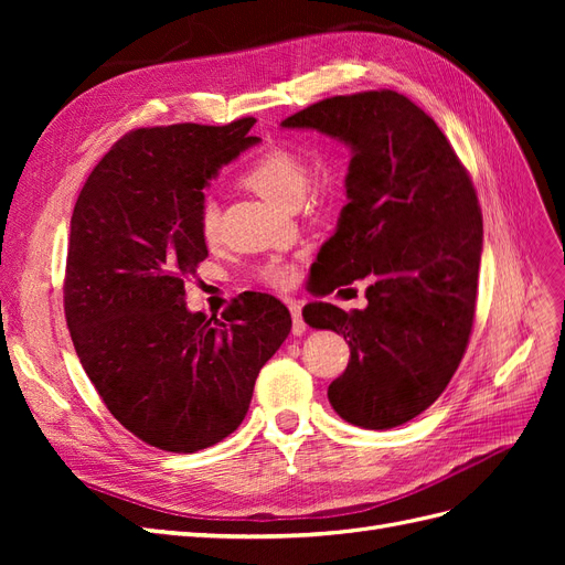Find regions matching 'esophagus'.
<instances>
[{"mask_svg":"<svg viewBox=\"0 0 565 565\" xmlns=\"http://www.w3.org/2000/svg\"><path fill=\"white\" fill-rule=\"evenodd\" d=\"M287 303H289V313H292V332L299 337V334L306 332V322L301 318V306L297 301H292V299H289Z\"/></svg>","mask_w":565,"mask_h":565,"instance_id":"1","label":"esophagus"}]
</instances>
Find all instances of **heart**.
Instances as JSON below:
<instances>
[{"label": "heart", "mask_w": 565, "mask_h": 565, "mask_svg": "<svg viewBox=\"0 0 565 565\" xmlns=\"http://www.w3.org/2000/svg\"><path fill=\"white\" fill-rule=\"evenodd\" d=\"M241 183L259 198L278 204V207H297L306 188H309V162L292 148H268L249 160V164L241 172ZM198 235L202 237V243H216L218 207L214 200H204L200 204ZM264 276L270 285L287 287L295 282L297 273L292 266H270Z\"/></svg>", "instance_id": "1"}]
</instances>
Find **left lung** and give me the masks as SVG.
<instances>
[{"label": "left lung", "instance_id": "left-lung-1", "mask_svg": "<svg viewBox=\"0 0 565 565\" xmlns=\"http://www.w3.org/2000/svg\"><path fill=\"white\" fill-rule=\"evenodd\" d=\"M351 148L344 210L313 264L318 295L365 280V309L313 301L303 320L349 339L351 361L328 388L334 413L363 429L422 415L467 351L483 216L446 134L407 96H334L282 119Z\"/></svg>", "mask_w": 565, "mask_h": 565}]
</instances>
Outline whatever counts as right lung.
Segmentation results:
<instances>
[{"instance_id":"add662e5","label":"right lung","mask_w":565,"mask_h":565,"mask_svg":"<svg viewBox=\"0 0 565 565\" xmlns=\"http://www.w3.org/2000/svg\"><path fill=\"white\" fill-rule=\"evenodd\" d=\"M254 117L172 125L119 139L84 183L71 218L65 320L110 415L148 446L198 452L243 424L254 382L292 330L287 306L245 292L224 320L185 309L207 259L204 188L256 146Z\"/></svg>"}]
</instances>
